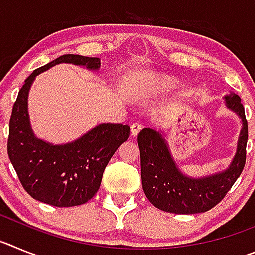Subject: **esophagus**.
Instances as JSON below:
<instances>
[{"mask_svg":"<svg viewBox=\"0 0 255 255\" xmlns=\"http://www.w3.org/2000/svg\"><path fill=\"white\" fill-rule=\"evenodd\" d=\"M140 130H141V125L140 124H138V123H135V124H132L131 125V136H138V134L139 132H140Z\"/></svg>","mask_w":255,"mask_h":255,"instance_id":"esophagus-1","label":"esophagus"}]
</instances>
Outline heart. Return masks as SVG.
Returning <instances> with one entry per match:
<instances>
[{"mask_svg": "<svg viewBox=\"0 0 255 255\" xmlns=\"http://www.w3.org/2000/svg\"><path fill=\"white\" fill-rule=\"evenodd\" d=\"M175 87H176V82L170 76H154V78L149 79L145 84L141 85V88H139L138 91H135L132 93V98L141 105V103L150 102L166 92L172 91L175 89Z\"/></svg>", "mask_w": 255, "mask_h": 255, "instance_id": "obj_1", "label": "heart"}]
</instances>
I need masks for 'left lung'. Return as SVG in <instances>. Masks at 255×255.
Segmentation results:
<instances>
[{
	"instance_id": "left-lung-1",
	"label": "left lung",
	"mask_w": 255,
	"mask_h": 255,
	"mask_svg": "<svg viewBox=\"0 0 255 255\" xmlns=\"http://www.w3.org/2000/svg\"><path fill=\"white\" fill-rule=\"evenodd\" d=\"M227 110L240 119L242 129L233 159L226 168L203 176H190L180 168L171 153L164 130L143 129L138 135L141 184L144 194L155 207L176 215L203 213L224 199L242 175L245 164L248 123L240 97L234 92L224 96Z\"/></svg>"
}]
</instances>
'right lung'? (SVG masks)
Segmentation results:
<instances>
[{
	"label": "right lung",
	"instance_id": "1",
	"mask_svg": "<svg viewBox=\"0 0 255 255\" xmlns=\"http://www.w3.org/2000/svg\"><path fill=\"white\" fill-rule=\"evenodd\" d=\"M60 64L98 71L101 60L64 55L34 70L12 107L7 153L22 188L30 197L49 206L74 207L87 203L96 195L106 166L121 144L129 139L130 126L98 124L75 140L62 144L38 138L29 116V92L39 74Z\"/></svg>",
	"mask_w": 255,
	"mask_h": 255
}]
</instances>
